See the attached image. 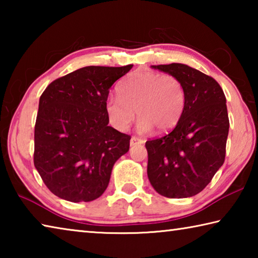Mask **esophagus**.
Masks as SVG:
<instances>
[{
    "instance_id": "esophagus-1",
    "label": "esophagus",
    "mask_w": 258,
    "mask_h": 258,
    "mask_svg": "<svg viewBox=\"0 0 258 258\" xmlns=\"http://www.w3.org/2000/svg\"><path fill=\"white\" fill-rule=\"evenodd\" d=\"M141 143H143V140H141L140 138H138V137L131 138V141H130L131 147H133L135 145H141Z\"/></svg>"
}]
</instances>
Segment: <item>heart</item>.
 Returning <instances> with one entry per match:
<instances>
[{
  "label": "heart",
  "mask_w": 258,
  "mask_h": 258,
  "mask_svg": "<svg viewBox=\"0 0 258 258\" xmlns=\"http://www.w3.org/2000/svg\"><path fill=\"white\" fill-rule=\"evenodd\" d=\"M118 98H109L106 111L117 130L126 131L135 111L143 132L155 127L167 132L180 120L185 104V90L177 77L154 72H135L117 87Z\"/></svg>",
  "instance_id": "1"
}]
</instances>
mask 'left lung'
Instances as JSON below:
<instances>
[{
    "label": "left lung",
    "instance_id": "obj_1",
    "mask_svg": "<svg viewBox=\"0 0 258 258\" xmlns=\"http://www.w3.org/2000/svg\"><path fill=\"white\" fill-rule=\"evenodd\" d=\"M151 67L182 82L185 104L171 133L146 142L148 177L164 197H192L224 163L230 126L225 95L213 77L187 64Z\"/></svg>",
    "mask_w": 258,
    "mask_h": 258
}]
</instances>
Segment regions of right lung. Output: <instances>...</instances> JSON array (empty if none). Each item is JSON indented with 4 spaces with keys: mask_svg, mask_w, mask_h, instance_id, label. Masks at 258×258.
<instances>
[{
    "mask_svg": "<svg viewBox=\"0 0 258 258\" xmlns=\"http://www.w3.org/2000/svg\"><path fill=\"white\" fill-rule=\"evenodd\" d=\"M124 67L89 66L60 77L42 93L34 134V165L52 194L72 203L99 198L131 137L108 126L109 89Z\"/></svg>",
    "mask_w": 258,
    "mask_h": 258,
    "instance_id": "obj_1",
    "label": "right lung"
}]
</instances>
